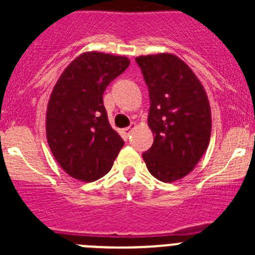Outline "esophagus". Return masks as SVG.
Wrapping results in <instances>:
<instances>
[{
  "label": "esophagus",
  "instance_id": "1",
  "mask_svg": "<svg viewBox=\"0 0 255 255\" xmlns=\"http://www.w3.org/2000/svg\"><path fill=\"white\" fill-rule=\"evenodd\" d=\"M135 128H136V125H135V124L132 123L131 125L129 126V128H126V129H124V130H123V135H124V138H129V135L131 134V131H132V130L135 129Z\"/></svg>",
  "mask_w": 255,
  "mask_h": 255
}]
</instances>
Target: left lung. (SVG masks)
<instances>
[{"label": "left lung", "mask_w": 255, "mask_h": 255, "mask_svg": "<svg viewBox=\"0 0 255 255\" xmlns=\"http://www.w3.org/2000/svg\"><path fill=\"white\" fill-rule=\"evenodd\" d=\"M135 61L149 91L148 126L154 135L143 159L155 179L177 181L194 170L208 148V97L193 70L172 53L139 56Z\"/></svg>", "instance_id": "left-lung-1"}]
</instances>
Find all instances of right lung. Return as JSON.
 Masks as SVG:
<instances>
[{
	"mask_svg": "<svg viewBox=\"0 0 255 255\" xmlns=\"http://www.w3.org/2000/svg\"><path fill=\"white\" fill-rule=\"evenodd\" d=\"M129 65L125 56L84 52L67 65L52 89L47 141L57 163L74 179L91 182L105 176L124 147L108 123L103 93Z\"/></svg>",
	"mask_w": 255,
	"mask_h": 255,
	"instance_id": "1",
	"label": "right lung"
}]
</instances>
